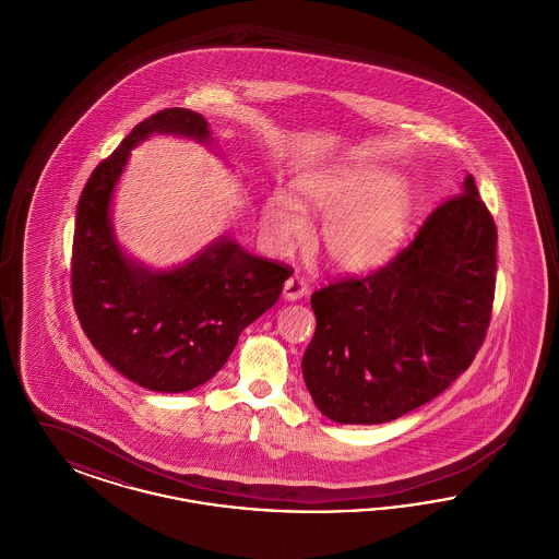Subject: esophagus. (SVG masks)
I'll return each mask as SVG.
<instances>
[{
  "mask_svg": "<svg viewBox=\"0 0 559 559\" xmlns=\"http://www.w3.org/2000/svg\"><path fill=\"white\" fill-rule=\"evenodd\" d=\"M306 293H308V285H306V281H304L301 276L287 278V283H285V287H283V297L289 299V301L301 299Z\"/></svg>",
  "mask_w": 559,
  "mask_h": 559,
  "instance_id": "34e87169",
  "label": "esophagus"
}]
</instances>
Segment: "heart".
Wrapping results in <instances>:
<instances>
[{"mask_svg": "<svg viewBox=\"0 0 559 559\" xmlns=\"http://www.w3.org/2000/svg\"><path fill=\"white\" fill-rule=\"evenodd\" d=\"M372 165L335 167L297 182V199L270 194L262 205V230L270 247L289 253L308 239L304 210L329 213L320 240L326 258L347 272L381 266L399 249L413 212V192L402 180L390 182Z\"/></svg>", "mask_w": 559, "mask_h": 559, "instance_id": "heart-1", "label": "heart"}]
</instances>
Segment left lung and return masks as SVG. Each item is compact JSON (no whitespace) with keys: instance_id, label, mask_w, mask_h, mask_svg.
Wrapping results in <instances>:
<instances>
[{"instance_id":"1","label":"left lung","mask_w":559,"mask_h":559,"mask_svg":"<svg viewBox=\"0 0 559 559\" xmlns=\"http://www.w3.org/2000/svg\"><path fill=\"white\" fill-rule=\"evenodd\" d=\"M495 272L497 226L467 176L388 266L312 293L301 371L320 413L377 426L442 394L486 337Z\"/></svg>"}]
</instances>
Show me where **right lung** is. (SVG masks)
Segmentation results:
<instances>
[{"label":"right lung","instance_id":"right-lung-1","mask_svg":"<svg viewBox=\"0 0 559 559\" xmlns=\"http://www.w3.org/2000/svg\"><path fill=\"white\" fill-rule=\"evenodd\" d=\"M160 135L210 144V123L165 108L138 123L81 192L73 239V304L103 358L140 388L180 394L210 381L245 326L270 310L292 267L247 253L228 233L185 264L155 270L130 258L112 224V197L133 146Z\"/></svg>","mask_w":559,"mask_h":559}]
</instances>
